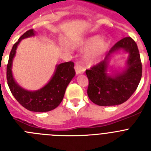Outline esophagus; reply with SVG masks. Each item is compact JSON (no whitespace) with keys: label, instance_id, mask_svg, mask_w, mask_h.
Returning a JSON list of instances; mask_svg holds the SVG:
<instances>
[{"label":"esophagus","instance_id":"34e87169","mask_svg":"<svg viewBox=\"0 0 151 151\" xmlns=\"http://www.w3.org/2000/svg\"><path fill=\"white\" fill-rule=\"evenodd\" d=\"M75 70H76V75L82 74V73H85V69H84L78 63H76V65H75Z\"/></svg>","mask_w":151,"mask_h":151}]
</instances>
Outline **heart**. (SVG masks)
I'll list each match as a JSON object with an SVG mask.
<instances>
[{
	"mask_svg": "<svg viewBox=\"0 0 151 151\" xmlns=\"http://www.w3.org/2000/svg\"><path fill=\"white\" fill-rule=\"evenodd\" d=\"M110 47V40L106 37L94 35L90 37L84 41L82 48L90 50L85 55V61L88 63L93 64L97 63L106 53Z\"/></svg>",
	"mask_w": 151,
	"mask_h": 151,
	"instance_id": "b5f03b06",
	"label": "heart"
}]
</instances>
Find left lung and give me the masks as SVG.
<instances>
[{
	"instance_id": "obj_1",
	"label": "left lung",
	"mask_w": 151,
	"mask_h": 151,
	"mask_svg": "<svg viewBox=\"0 0 151 151\" xmlns=\"http://www.w3.org/2000/svg\"><path fill=\"white\" fill-rule=\"evenodd\" d=\"M119 50L129 54L126 67L121 72L107 73L111 55ZM88 78V96L99 106L122 104L136 91L142 76V65L135 41L125 37L106 54L104 60L85 71Z\"/></svg>"
}]
</instances>
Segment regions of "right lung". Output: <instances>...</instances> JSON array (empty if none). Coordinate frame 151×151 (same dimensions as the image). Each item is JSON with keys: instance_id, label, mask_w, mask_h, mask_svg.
I'll return each mask as SVG.
<instances>
[{"instance_id": "1", "label": "right lung", "mask_w": 151, "mask_h": 151, "mask_svg": "<svg viewBox=\"0 0 151 151\" xmlns=\"http://www.w3.org/2000/svg\"><path fill=\"white\" fill-rule=\"evenodd\" d=\"M35 35L34 29H30L13 45L6 66V79L12 94L23 107L33 112H47L57 107L63 99L66 88L76 75L74 63L69 61L57 64L50 81L38 90L28 91L21 87L15 81L12 73L13 58L20 41Z\"/></svg>"}]
</instances>
